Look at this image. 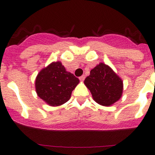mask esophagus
Listing matches in <instances>:
<instances>
[{"instance_id": "esophagus-1", "label": "esophagus", "mask_w": 155, "mask_h": 155, "mask_svg": "<svg viewBox=\"0 0 155 155\" xmlns=\"http://www.w3.org/2000/svg\"><path fill=\"white\" fill-rule=\"evenodd\" d=\"M84 78H85V77H84V75H82V76H81L80 78H79V79H80L81 81H84Z\"/></svg>"}]
</instances>
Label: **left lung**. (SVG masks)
<instances>
[{
	"mask_svg": "<svg viewBox=\"0 0 155 155\" xmlns=\"http://www.w3.org/2000/svg\"><path fill=\"white\" fill-rule=\"evenodd\" d=\"M84 83L91 91L93 99L103 106H110L122 97L123 81L109 66L103 63L91 70Z\"/></svg>",
	"mask_w": 155,
	"mask_h": 155,
	"instance_id": "8db88e82",
	"label": "left lung"
}]
</instances>
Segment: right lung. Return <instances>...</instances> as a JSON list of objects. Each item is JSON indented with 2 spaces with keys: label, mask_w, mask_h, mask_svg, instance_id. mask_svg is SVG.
<instances>
[{
  "label": "right lung",
  "mask_w": 155,
  "mask_h": 155,
  "mask_svg": "<svg viewBox=\"0 0 155 155\" xmlns=\"http://www.w3.org/2000/svg\"><path fill=\"white\" fill-rule=\"evenodd\" d=\"M79 79L66 71L61 62H53L39 71L35 78L38 96L51 106H59L71 98Z\"/></svg>",
  "instance_id": "obj_1"
}]
</instances>
